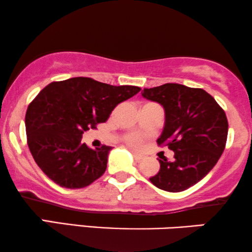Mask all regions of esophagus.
Segmentation results:
<instances>
[{
	"mask_svg": "<svg viewBox=\"0 0 252 252\" xmlns=\"http://www.w3.org/2000/svg\"><path fill=\"white\" fill-rule=\"evenodd\" d=\"M132 153H133V156H134V158H135L136 161H141V159L143 158V155L139 154V153H135V152H132Z\"/></svg>",
	"mask_w": 252,
	"mask_h": 252,
	"instance_id": "obj_1",
	"label": "esophagus"
}]
</instances>
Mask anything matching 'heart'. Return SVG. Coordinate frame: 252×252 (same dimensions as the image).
Returning a JSON list of instances; mask_svg holds the SVG:
<instances>
[{
    "mask_svg": "<svg viewBox=\"0 0 252 252\" xmlns=\"http://www.w3.org/2000/svg\"><path fill=\"white\" fill-rule=\"evenodd\" d=\"M125 141L128 143L129 146L138 148V147L142 145L143 136L139 133H128L125 135Z\"/></svg>",
    "mask_w": 252,
    "mask_h": 252,
    "instance_id": "1",
    "label": "heart"
}]
</instances>
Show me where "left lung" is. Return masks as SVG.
Returning a JSON list of instances; mask_svg holds the SVG:
<instances>
[{"label": "left lung", "mask_w": 252, "mask_h": 252, "mask_svg": "<svg viewBox=\"0 0 252 252\" xmlns=\"http://www.w3.org/2000/svg\"><path fill=\"white\" fill-rule=\"evenodd\" d=\"M141 94L164 109V128L158 143L175 153L171 162L158 159L161 168L150 182L168 192L184 191L201 181L223 153L228 135L226 113L199 88L165 83Z\"/></svg>", "instance_id": "obj_1"}]
</instances>
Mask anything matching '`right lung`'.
<instances>
[{"label":"right lung","mask_w":252,"mask_h":252,"mask_svg":"<svg viewBox=\"0 0 252 252\" xmlns=\"http://www.w3.org/2000/svg\"><path fill=\"white\" fill-rule=\"evenodd\" d=\"M140 90L90 77L68 78L45 87L25 114L29 148L42 172L67 189L86 188L99 178L112 147L91 149L81 142L82 134L105 123L114 107Z\"/></svg>","instance_id":"1"}]
</instances>
